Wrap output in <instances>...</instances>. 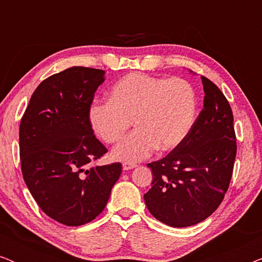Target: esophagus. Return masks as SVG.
I'll use <instances>...</instances> for the list:
<instances>
[{
    "label": "esophagus",
    "instance_id": "1",
    "mask_svg": "<svg viewBox=\"0 0 262 262\" xmlns=\"http://www.w3.org/2000/svg\"><path fill=\"white\" fill-rule=\"evenodd\" d=\"M136 167H137V164H135V163H128V162L123 163V169L124 170L134 169V168H136Z\"/></svg>",
    "mask_w": 262,
    "mask_h": 262
}]
</instances>
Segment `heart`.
<instances>
[{
	"mask_svg": "<svg viewBox=\"0 0 262 262\" xmlns=\"http://www.w3.org/2000/svg\"><path fill=\"white\" fill-rule=\"evenodd\" d=\"M110 101H94L89 124L103 142L119 141L134 121L136 130L113 149V159L137 162L155 150H170L191 130L195 112L192 85L182 78L127 75L110 91Z\"/></svg>",
	"mask_w": 262,
	"mask_h": 262,
	"instance_id": "b5f03b06",
	"label": "heart"
}]
</instances>
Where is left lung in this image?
Listing matches in <instances>:
<instances>
[{
    "label": "left lung",
    "instance_id": "obj_1",
    "mask_svg": "<svg viewBox=\"0 0 262 262\" xmlns=\"http://www.w3.org/2000/svg\"><path fill=\"white\" fill-rule=\"evenodd\" d=\"M204 108L180 144L148 164L151 188L144 194L156 220L174 228L198 224L211 216L230 184L236 157L234 116L221 89L205 76Z\"/></svg>",
    "mask_w": 262,
    "mask_h": 262
}]
</instances>
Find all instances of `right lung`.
<instances>
[{
    "instance_id": "add662e5",
    "label": "right lung",
    "mask_w": 262,
    "mask_h": 262,
    "mask_svg": "<svg viewBox=\"0 0 262 262\" xmlns=\"http://www.w3.org/2000/svg\"><path fill=\"white\" fill-rule=\"evenodd\" d=\"M103 81L105 71L84 67L52 75L32 94L20 123L24 180L39 207L68 227L95 220L121 174L119 162L91 166L107 152L88 120Z\"/></svg>"
}]
</instances>
